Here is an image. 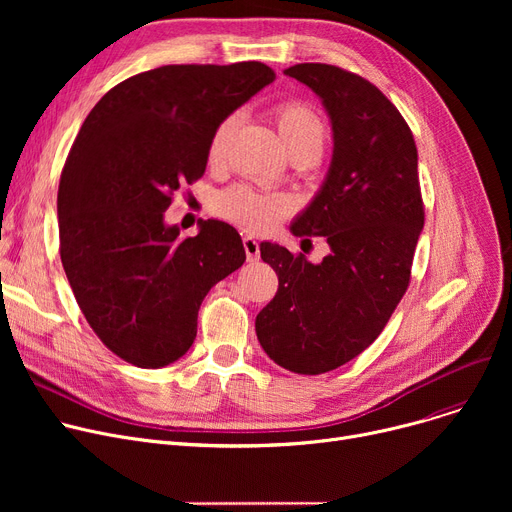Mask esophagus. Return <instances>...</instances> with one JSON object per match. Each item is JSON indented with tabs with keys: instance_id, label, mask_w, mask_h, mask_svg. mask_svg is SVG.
<instances>
[{
	"instance_id": "34e87169",
	"label": "esophagus",
	"mask_w": 512,
	"mask_h": 512,
	"mask_svg": "<svg viewBox=\"0 0 512 512\" xmlns=\"http://www.w3.org/2000/svg\"><path fill=\"white\" fill-rule=\"evenodd\" d=\"M242 247H245L249 263L259 261V242H257L255 236H245V238H242Z\"/></svg>"
}]
</instances>
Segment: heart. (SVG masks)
I'll return each mask as SVG.
<instances>
[{
  "label": "heart",
  "mask_w": 512,
  "mask_h": 512,
  "mask_svg": "<svg viewBox=\"0 0 512 512\" xmlns=\"http://www.w3.org/2000/svg\"><path fill=\"white\" fill-rule=\"evenodd\" d=\"M274 120L280 132V139L290 155L301 151H321V147H324V122H321V118L309 105L301 101L280 103L274 110ZM236 124L238 118L228 116L218 128H215L209 141L211 161H218L224 155ZM215 207H218L224 218L232 220L234 224L253 232H265L272 230L290 211V201L280 195L253 191L249 186H232L218 197Z\"/></svg>",
  "instance_id": "obj_1"
}]
</instances>
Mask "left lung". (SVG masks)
Segmentation results:
<instances>
[{"label":"left lung","instance_id":"8db88e82","mask_svg":"<svg viewBox=\"0 0 512 512\" xmlns=\"http://www.w3.org/2000/svg\"><path fill=\"white\" fill-rule=\"evenodd\" d=\"M319 99L332 124V161L294 236H326L321 263L261 242L278 292L257 319L274 363L301 373L332 371L380 336L409 286L423 230L417 147L396 107L369 80L328 64L284 70Z\"/></svg>","mask_w":512,"mask_h":512}]
</instances>
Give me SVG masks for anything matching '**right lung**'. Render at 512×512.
Returning a JSON list of instances; mask_svg holds the SVG:
<instances>
[{
    "instance_id": "right-lung-1",
    "label": "right lung",
    "mask_w": 512,
    "mask_h": 512,
    "mask_svg": "<svg viewBox=\"0 0 512 512\" xmlns=\"http://www.w3.org/2000/svg\"><path fill=\"white\" fill-rule=\"evenodd\" d=\"M274 78L261 62L161 66L107 91L80 126L60 178V255L80 311L120 359L178 361L205 294L245 263L230 224L201 220L180 238L164 211L203 176L215 128Z\"/></svg>"
}]
</instances>
